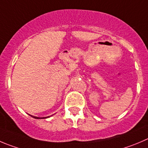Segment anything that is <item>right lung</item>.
<instances>
[{"label": "right lung", "instance_id": "right-lung-1", "mask_svg": "<svg viewBox=\"0 0 148 148\" xmlns=\"http://www.w3.org/2000/svg\"><path fill=\"white\" fill-rule=\"evenodd\" d=\"M32 116V115H31ZM32 117H33L34 119H46L47 117H44V118H38V117H35V116H32Z\"/></svg>", "mask_w": 148, "mask_h": 148}]
</instances>
